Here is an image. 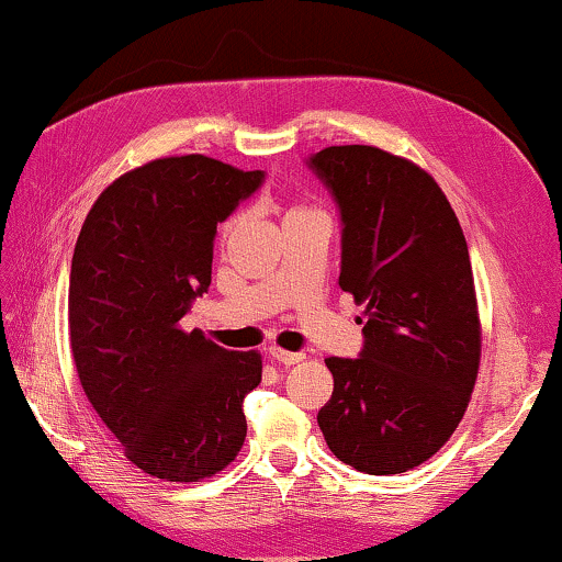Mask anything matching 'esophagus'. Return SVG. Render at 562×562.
<instances>
[{"mask_svg":"<svg viewBox=\"0 0 562 562\" xmlns=\"http://www.w3.org/2000/svg\"><path fill=\"white\" fill-rule=\"evenodd\" d=\"M268 356H271L276 363L279 366H294V363H302V360L306 358L304 352H289V350H281V348H268Z\"/></svg>","mask_w":562,"mask_h":562,"instance_id":"34e87169","label":"esophagus"}]
</instances>
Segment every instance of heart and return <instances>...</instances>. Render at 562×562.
Masks as SVG:
<instances>
[{"mask_svg": "<svg viewBox=\"0 0 562 562\" xmlns=\"http://www.w3.org/2000/svg\"><path fill=\"white\" fill-rule=\"evenodd\" d=\"M294 212H296V210H294Z\"/></svg>", "mask_w": 562, "mask_h": 562, "instance_id": "heart-1", "label": "heart"}]
</instances>
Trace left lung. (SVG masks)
Masks as SVG:
<instances>
[{
	"label": "left lung",
	"instance_id": "1",
	"mask_svg": "<svg viewBox=\"0 0 562 562\" xmlns=\"http://www.w3.org/2000/svg\"><path fill=\"white\" fill-rule=\"evenodd\" d=\"M340 210V289L366 306L358 358H327L333 398L317 414L327 448L360 473L432 458L475 386L481 325L465 235L442 189L371 145L306 158Z\"/></svg>",
	"mask_w": 562,
	"mask_h": 562
}]
</instances>
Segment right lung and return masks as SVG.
<instances>
[{"label": "right lung", "instance_id": "right-lung-1", "mask_svg": "<svg viewBox=\"0 0 562 562\" xmlns=\"http://www.w3.org/2000/svg\"><path fill=\"white\" fill-rule=\"evenodd\" d=\"M263 181L206 156L150 160L99 194L76 240L68 333L83 394L156 479H206L245 442L260 356L179 322L212 283L217 225Z\"/></svg>", "mask_w": 562, "mask_h": 562}]
</instances>
